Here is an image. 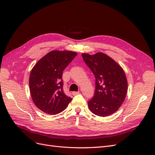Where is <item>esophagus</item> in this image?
<instances>
[{"mask_svg":"<svg viewBox=\"0 0 155 155\" xmlns=\"http://www.w3.org/2000/svg\"><path fill=\"white\" fill-rule=\"evenodd\" d=\"M78 94H79V91H73L72 92V95H77Z\"/></svg>","mask_w":155,"mask_h":155,"instance_id":"obj_1","label":"esophagus"}]
</instances>
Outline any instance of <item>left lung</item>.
I'll return each instance as SVG.
<instances>
[{
	"label": "left lung",
	"mask_w": 155,
	"mask_h": 155,
	"mask_svg": "<svg viewBox=\"0 0 155 155\" xmlns=\"http://www.w3.org/2000/svg\"><path fill=\"white\" fill-rule=\"evenodd\" d=\"M84 62L95 77V95L88 102L91 113L106 117L118 110L124 102L128 88L127 79L122 67L102 52L91 55L82 54Z\"/></svg>",
	"instance_id": "1"
}]
</instances>
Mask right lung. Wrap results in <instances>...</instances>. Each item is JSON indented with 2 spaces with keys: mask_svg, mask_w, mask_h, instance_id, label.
<instances>
[{
  "mask_svg": "<svg viewBox=\"0 0 155 155\" xmlns=\"http://www.w3.org/2000/svg\"><path fill=\"white\" fill-rule=\"evenodd\" d=\"M77 53L54 50L41 58L29 77L31 97L37 107L48 114H57L72 101L63 90L62 72Z\"/></svg>",
  "mask_w": 155,
  "mask_h": 155,
  "instance_id": "right-lung-1",
  "label": "right lung"
}]
</instances>
